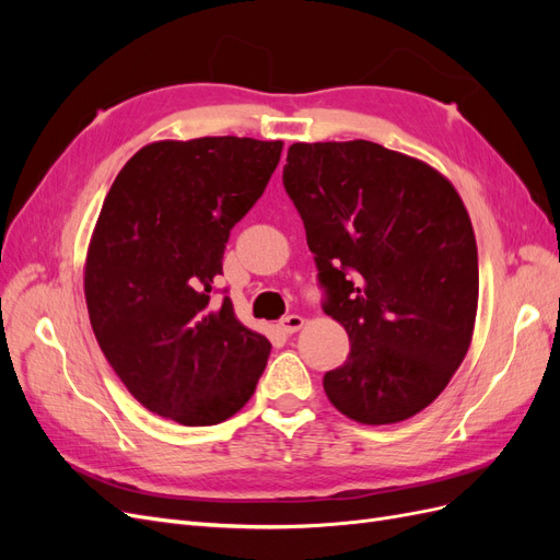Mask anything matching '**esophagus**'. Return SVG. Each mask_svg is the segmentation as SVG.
I'll use <instances>...</instances> for the list:
<instances>
[{
  "label": "esophagus",
  "instance_id": "obj_1",
  "mask_svg": "<svg viewBox=\"0 0 560 560\" xmlns=\"http://www.w3.org/2000/svg\"><path fill=\"white\" fill-rule=\"evenodd\" d=\"M280 327L284 329V334H294L303 327V317L301 315H284L280 319Z\"/></svg>",
  "mask_w": 560,
  "mask_h": 560
}]
</instances>
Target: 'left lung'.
Listing matches in <instances>:
<instances>
[{"label":"left lung","mask_w":560,"mask_h":560,"mask_svg":"<svg viewBox=\"0 0 560 560\" xmlns=\"http://www.w3.org/2000/svg\"><path fill=\"white\" fill-rule=\"evenodd\" d=\"M325 290L350 338L325 393L389 425L430 406L465 360L479 301L469 214L434 167L376 142H296L282 171Z\"/></svg>","instance_id":"obj_1"}]
</instances>
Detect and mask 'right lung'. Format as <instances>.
<instances>
[{
  "instance_id": "add662e5",
  "label": "right lung",
  "mask_w": 560,
  "mask_h": 560,
  "mask_svg": "<svg viewBox=\"0 0 560 560\" xmlns=\"http://www.w3.org/2000/svg\"><path fill=\"white\" fill-rule=\"evenodd\" d=\"M282 142L163 140L116 175L91 238L83 290L116 376L144 409L189 428L238 413L268 338L214 299L231 229L280 163Z\"/></svg>"
}]
</instances>
